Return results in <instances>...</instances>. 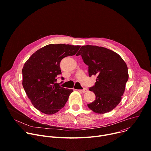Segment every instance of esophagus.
Here are the masks:
<instances>
[{
  "mask_svg": "<svg viewBox=\"0 0 151 151\" xmlns=\"http://www.w3.org/2000/svg\"><path fill=\"white\" fill-rule=\"evenodd\" d=\"M79 91H80V92H82V93H85L86 92H87V91H88V89H85V88H84L83 89L79 90Z\"/></svg>",
  "mask_w": 151,
  "mask_h": 151,
  "instance_id": "1",
  "label": "esophagus"
}]
</instances>
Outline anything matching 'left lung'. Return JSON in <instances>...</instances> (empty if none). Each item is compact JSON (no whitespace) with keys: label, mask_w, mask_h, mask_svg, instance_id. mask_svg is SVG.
<instances>
[{"label":"left lung","mask_w":151,"mask_h":151,"mask_svg":"<svg viewBox=\"0 0 151 151\" xmlns=\"http://www.w3.org/2000/svg\"><path fill=\"white\" fill-rule=\"evenodd\" d=\"M76 55H81L88 66L89 76H96L95 85L89 89L95 100L88 108L98 114L111 111L120 103L125 91L129 79L126 63L116 52L96 45H83Z\"/></svg>","instance_id":"left-lung-1"}]
</instances>
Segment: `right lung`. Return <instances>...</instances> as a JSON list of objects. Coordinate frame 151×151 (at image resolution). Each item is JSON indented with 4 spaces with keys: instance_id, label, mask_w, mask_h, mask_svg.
Instances as JSON below:
<instances>
[{
    "instance_id": "1",
    "label": "right lung",
    "mask_w": 151,
    "mask_h": 151,
    "mask_svg": "<svg viewBox=\"0 0 151 151\" xmlns=\"http://www.w3.org/2000/svg\"><path fill=\"white\" fill-rule=\"evenodd\" d=\"M80 45L48 44L36 51L22 68V85L33 106L45 114L62 109L73 89L61 87L56 76L62 73L60 63L65 57L73 56Z\"/></svg>"
}]
</instances>
